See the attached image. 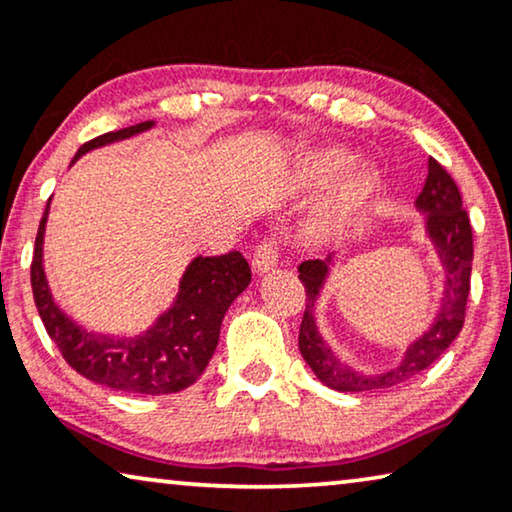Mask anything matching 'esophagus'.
<instances>
[{"instance_id": "obj_1", "label": "esophagus", "mask_w": 512, "mask_h": 512, "mask_svg": "<svg viewBox=\"0 0 512 512\" xmlns=\"http://www.w3.org/2000/svg\"><path fill=\"white\" fill-rule=\"evenodd\" d=\"M276 264H278V241L271 236V239H264L255 248L253 269L257 273H266V271H271Z\"/></svg>"}]
</instances>
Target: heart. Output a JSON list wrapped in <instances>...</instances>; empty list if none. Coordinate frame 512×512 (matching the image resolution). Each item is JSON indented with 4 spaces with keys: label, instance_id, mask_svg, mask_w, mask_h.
I'll return each instance as SVG.
<instances>
[{
    "label": "heart",
    "instance_id": "b5f03b06",
    "mask_svg": "<svg viewBox=\"0 0 512 512\" xmlns=\"http://www.w3.org/2000/svg\"><path fill=\"white\" fill-rule=\"evenodd\" d=\"M350 164V155L345 150H325V153L313 157V169L315 174L322 178H334ZM378 174L371 167H359L348 176V181L343 183L341 194H338L334 213L343 215L364 204L369 199V194L376 190Z\"/></svg>",
    "mask_w": 512,
    "mask_h": 512
}]
</instances>
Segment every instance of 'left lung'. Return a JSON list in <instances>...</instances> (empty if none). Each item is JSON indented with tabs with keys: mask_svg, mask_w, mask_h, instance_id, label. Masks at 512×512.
Returning a JSON list of instances; mask_svg holds the SVG:
<instances>
[{
	"mask_svg": "<svg viewBox=\"0 0 512 512\" xmlns=\"http://www.w3.org/2000/svg\"><path fill=\"white\" fill-rule=\"evenodd\" d=\"M415 206L427 213L429 239L434 241L438 255H441V264L445 266V290L434 325L429 327V331H424L415 343H410L401 364L394 369L364 376V373L352 371L350 366L338 362L334 352L318 334L313 318L315 299H318L320 287L329 273L331 255L327 259H308V262L299 264V280L306 287V311L299 327V350L315 376L331 390L369 392L399 385L434 364L464 327L466 299H469L471 290L473 229L457 183L434 157H429V174L422 192L417 194Z\"/></svg>",
	"mask_w": 512,
	"mask_h": 512,
	"instance_id": "obj_1",
	"label": "left lung"
}]
</instances>
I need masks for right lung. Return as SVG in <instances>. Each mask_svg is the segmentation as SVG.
Masks as SVG:
<instances>
[{
    "label": "right lung",
    "mask_w": 512,
    "mask_h": 512,
    "mask_svg": "<svg viewBox=\"0 0 512 512\" xmlns=\"http://www.w3.org/2000/svg\"><path fill=\"white\" fill-rule=\"evenodd\" d=\"M150 127L153 120L97 136L78 148L74 162L92 148L129 139ZM46 218L48 206L34 241L32 292L43 327L71 369L92 383L132 394H174L190 387L211 362L227 308L250 283L246 257L239 250L213 257H194L183 273L174 306L143 334L113 338L78 327L55 306L41 255Z\"/></svg>",
    "instance_id": "add662e5"
}]
</instances>
